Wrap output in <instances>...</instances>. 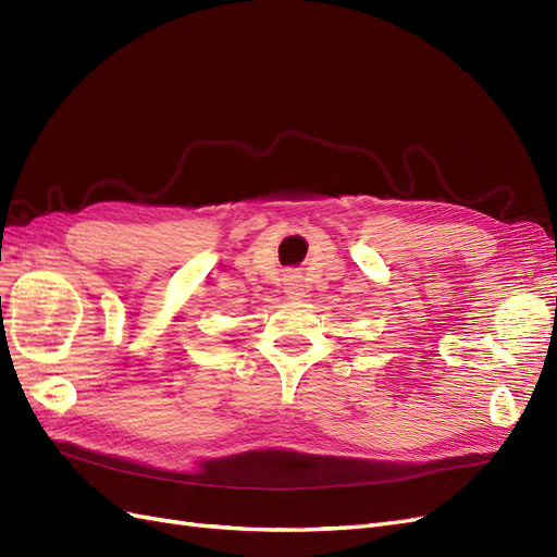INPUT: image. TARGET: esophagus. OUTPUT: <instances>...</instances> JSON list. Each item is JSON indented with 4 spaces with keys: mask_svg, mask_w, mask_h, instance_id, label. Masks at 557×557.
<instances>
[{
    "mask_svg": "<svg viewBox=\"0 0 557 557\" xmlns=\"http://www.w3.org/2000/svg\"><path fill=\"white\" fill-rule=\"evenodd\" d=\"M283 293L290 299H299L301 295H305V283H301V276L297 272L283 274Z\"/></svg>",
    "mask_w": 557,
    "mask_h": 557,
    "instance_id": "1",
    "label": "esophagus"
}]
</instances>
